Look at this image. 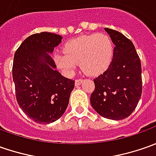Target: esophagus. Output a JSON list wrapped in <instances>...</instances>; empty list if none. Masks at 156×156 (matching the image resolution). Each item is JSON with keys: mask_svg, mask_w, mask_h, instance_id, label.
<instances>
[{"mask_svg": "<svg viewBox=\"0 0 156 156\" xmlns=\"http://www.w3.org/2000/svg\"><path fill=\"white\" fill-rule=\"evenodd\" d=\"M83 82V79H77V80H75V85L76 86H78L79 84H81Z\"/></svg>", "mask_w": 156, "mask_h": 156, "instance_id": "esophagus-1", "label": "esophagus"}]
</instances>
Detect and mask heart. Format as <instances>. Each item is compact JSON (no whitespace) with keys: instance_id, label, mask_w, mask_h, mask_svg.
I'll return each instance as SVG.
<instances>
[{"instance_id":"b5f03b06","label":"heart","mask_w":156,"mask_h":156,"mask_svg":"<svg viewBox=\"0 0 156 156\" xmlns=\"http://www.w3.org/2000/svg\"><path fill=\"white\" fill-rule=\"evenodd\" d=\"M65 53H56L53 58L57 66L67 75L73 74L77 64L89 76L104 73L109 67L114 54L112 41L107 34L83 35L68 41Z\"/></svg>"}]
</instances>
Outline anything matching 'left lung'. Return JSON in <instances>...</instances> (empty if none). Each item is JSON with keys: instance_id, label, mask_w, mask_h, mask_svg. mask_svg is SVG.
Returning a JSON list of instances; mask_svg holds the SVG:
<instances>
[{"instance_id": "8db88e82", "label": "left lung", "mask_w": 156, "mask_h": 156, "mask_svg": "<svg viewBox=\"0 0 156 156\" xmlns=\"http://www.w3.org/2000/svg\"><path fill=\"white\" fill-rule=\"evenodd\" d=\"M115 45L109 68L94 79L90 104L100 115L111 120L128 117L142 96L140 58L131 41L115 30L105 28Z\"/></svg>"}]
</instances>
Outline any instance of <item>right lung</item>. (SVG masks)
Returning a JSON list of instances; mask_svg holds the SVG:
<instances>
[{
  "label": "right lung",
  "mask_w": 156,
  "mask_h": 156,
  "mask_svg": "<svg viewBox=\"0 0 156 156\" xmlns=\"http://www.w3.org/2000/svg\"><path fill=\"white\" fill-rule=\"evenodd\" d=\"M60 35L42 32L27 37L16 50L13 80L20 109L37 123H51L67 108L75 82L56 70L51 53Z\"/></svg>",
  "instance_id": "right-lung-1"
}]
</instances>
